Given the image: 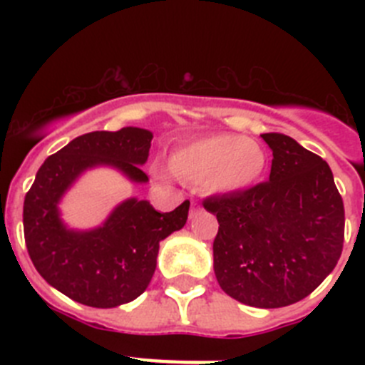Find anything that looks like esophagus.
<instances>
[{
	"instance_id": "esophagus-1",
	"label": "esophagus",
	"mask_w": 365,
	"mask_h": 365,
	"mask_svg": "<svg viewBox=\"0 0 365 365\" xmlns=\"http://www.w3.org/2000/svg\"><path fill=\"white\" fill-rule=\"evenodd\" d=\"M201 213V206L196 203V201H192L190 203V210H189V219H194V217H197Z\"/></svg>"
}]
</instances>
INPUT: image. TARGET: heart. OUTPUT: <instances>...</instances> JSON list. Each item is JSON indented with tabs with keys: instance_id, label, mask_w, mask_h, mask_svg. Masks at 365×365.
Instances as JSON below:
<instances>
[{
	"instance_id": "b5f03b06",
	"label": "heart",
	"mask_w": 365,
	"mask_h": 365,
	"mask_svg": "<svg viewBox=\"0 0 365 365\" xmlns=\"http://www.w3.org/2000/svg\"><path fill=\"white\" fill-rule=\"evenodd\" d=\"M267 150L252 138L210 134L180 146L171 155L178 178L210 192L237 194L256 185L267 169Z\"/></svg>"
}]
</instances>
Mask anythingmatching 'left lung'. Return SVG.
I'll return each mask as SVG.
<instances>
[{
  "mask_svg": "<svg viewBox=\"0 0 365 365\" xmlns=\"http://www.w3.org/2000/svg\"><path fill=\"white\" fill-rule=\"evenodd\" d=\"M272 150L268 182L206 197L219 220L213 270L235 300L259 309L311 295L336 268L344 206L329 164L284 134H261Z\"/></svg>",
  "mask_w": 365,
  "mask_h": 365,
  "instance_id": "1",
  "label": "left lung"
}]
</instances>
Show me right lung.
Wrapping results in <instances>:
<instances>
[{
  "instance_id": "right-lung-1",
  "label": "right lung",
  "mask_w": 365,
  "mask_h": 365,
  "mask_svg": "<svg viewBox=\"0 0 365 365\" xmlns=\"http://www.w3.org/2000/svg\"><path fill=\"white\" fill-rule=\"evenodd\" d=\"M153 134L146 128L97 130L72 139L40 165L24 197V240L36 272L79 304L109 309L135 300L153 277L159 245L182 230L189 201L160 213L150 201L128 197L93 230H70L60 201L84 171L113 168L134 183H146Z\"/></svg>"
}]
</instances>
